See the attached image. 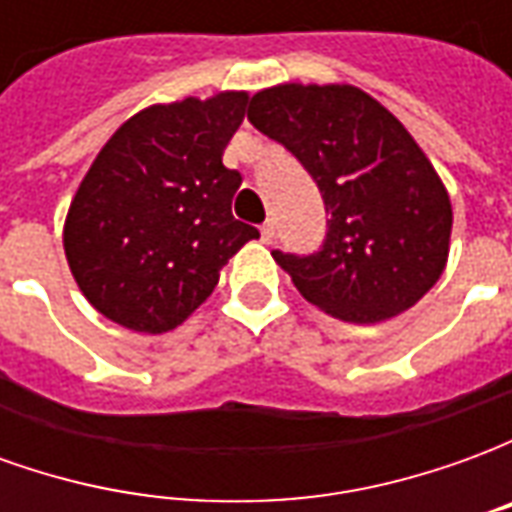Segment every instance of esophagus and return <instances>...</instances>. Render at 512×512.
Masks as SVG:
<instances>
[{
	"label": "esophagus",
	"mask_w": 512,
	"mask_h": 512,
	"mask_svg": "<svg viewBox=\"0 0 512 512\" xmlns=\"http://www.w3.org/2000/svg\"><path fill=\"white\" fill-rule=\"evenodd\" d=\"M260 238H263V244H271V241H274V224H263V227H260Z\"/></svg>",
	"instance_id": "obj_1"
}]
</instances>
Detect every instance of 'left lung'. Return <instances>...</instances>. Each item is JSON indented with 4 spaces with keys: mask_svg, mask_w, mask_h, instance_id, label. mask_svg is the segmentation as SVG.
<instances>
[{
    "mask_svg": "<svg viewBox=\"0 0 512 512\" xmlns=\"http://www.w3.org/2000/svg\"><path fill=\"white\" fill-rule=\"evenodd\" d=\"M246 117L299 158L329 213L318 252H271L301 296L348 323L414 307L447 266L452 208L403 123L351 84L268 87Z\"/></svg>",
    "mask_w": 512,
    "mask_h": 512,
    "instance_id": "8db88e82",
    "label": "left lung"
}]
</instances>
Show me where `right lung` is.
I'll return each mask as SVG.
<instances>
[{
  "label": "right lung",
  "instance_id": "1",
  "mask_svg": "<svg viewBox=\"0 0 512 512\" xmlns=\"http://www.w3.org/2000/svg\"><path fill=\"white\" fill-rule=\"evenodd\" d=\"M246 93L156 104L101 147L65 219V257L87 301L126 329H175L208 299L257 227L230 211L241 175L222 164Z\"/></svg>",
  "mask_w": 512,
  "mask_h": 512
}]
</instances>
